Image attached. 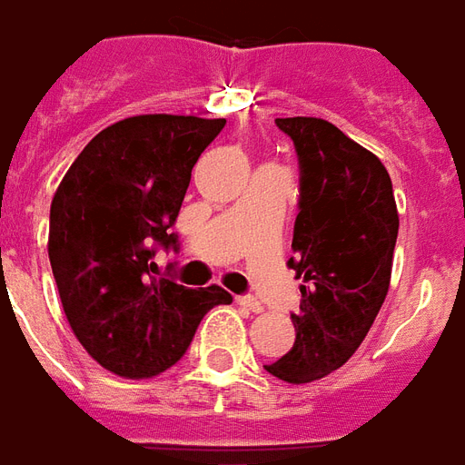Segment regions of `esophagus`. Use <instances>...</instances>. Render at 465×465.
Listing matches in <instances>:
<instances>
[{
    "instance_id": "obj_1",
    "label": "esophagus",
    "mask_w": 465,
    "mask_h": 465,
    "mask_svg": "<svg viewBox=\"0 0 465 465\" xmlns=\"http://www.w3.org/2000/svg\"><path fill=\"white\" fill-rule=\"evenodd\" d=\"M237 303H240L242 309H247V312H252V313L262 312V303L257 302L254 296H237Z\"/></svg>"
}]
</instances>
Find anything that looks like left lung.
<instances>
[{
    "label": "left lung",
    "mask_w": 465,
    "mask_h": 465,
    "mask_svg": "<svg viewBox=\"0 0 465 465\" xmlns=\"http://www.w3.org/2000/svg\"><path fill=\"white\" fill-rule=\"evenodd\" d=\"M277 127L299 159L296 257L303 279L292 313V351L264 370L284 382H313L361 348L390 289L400 230L392 181L375 153L319 117H286Z\"/></svg>",
    "instance_id": "obj_1"
}]
</instances>
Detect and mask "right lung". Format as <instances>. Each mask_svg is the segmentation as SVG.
<instances>
[{
	"label": "right lung",
	"mask_w": 465,
	"mask_h": 465,
	"mask_svg": "<svg viewBox=\"0 0 465 465\" xmlns=\"http://www.w3.org/2000/svg\"><path fill=\"white\" fill-rule=\"evenodd\" d=\"M225 120L139 114L78 153L51 203L48 260L73 333L104 370L152 378L181 361L205 313L232 296L156 272L198 156Z\"/></svg>",
	"instance_id": "obj_1"
}]
</instances>
